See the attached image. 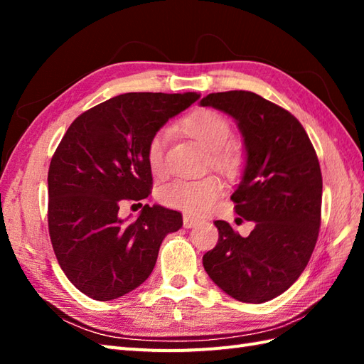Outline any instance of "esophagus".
<instances>
[{
  "mask_svg": "<svg viewBox=\"0 0 364 364\" xmlns=\"http://www.w3.org/2000/svg\"><path fill=\"white\" fill-rule=\"evenodd\" d=\"M197 223H198V219L191 218V215L184 214V218H183V225H184V228H192V227H196Z\"/></svg>",
  "mask_w": 364,
  "mask_h": 364,
  "instance_id": "1",
  "label": "esophagus"
}]
</instances>
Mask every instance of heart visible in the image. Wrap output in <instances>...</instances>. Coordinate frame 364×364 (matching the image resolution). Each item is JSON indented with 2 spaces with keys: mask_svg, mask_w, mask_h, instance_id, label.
<instances>
[{
  "mask_svg": "<svg viewBox=\"0 0 364 364\" xmlns=\"http://www.w3.org/2000/svg\"><path fill=\"white\" fill-rule=\"evenodd\" d=\"M181 129L202 144L211 154V166L227 176H236L244 164L242 150L233 142L230 122L214 109H200L181 120ZM168 133L166 129L153 134L146 145V162L151 172L161 176L166 170V146ZM222 194L219 178L208 175L197 180H173L158 192L162 205L188 214L200 215L210 211Z\"/></svg>",
  "mask_w": 364,
  "mask_h": 364,
  "instance_id": "b5f03b06",
  "label": "heart"
}]
</instances>
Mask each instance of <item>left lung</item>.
<instances>
[{
    "label": "left lung",
    "instance_id": "8db88e82",
    "mask_svg": "<svg viewBox=\"0 0 364 364\" xmlns=\"http://www.w3.org/2000/svg\"><path fill=\"white\" fill-rule=\"evenodd\" d=\"M202 106L231 115L247 151L242 180L231 196L236 213L255 228L242 237L215 220L219 241L203 267L228 296L262 304L280 296L304 272L321 227L322 173L301 123L253 92L206 95Z\"/></svg>",
    "mask_w": 364,
    "mask_h": 364
}]
</instances>
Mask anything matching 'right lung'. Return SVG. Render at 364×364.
Segmentation results:
<instances>
[{
  "mask_svg": "<svg viewBox=\"0 0 364 364\" xmlns=\"http://www.w3.org/2000/svg\"><path fill=\"white\" fill-rule=\"evenodd\" d=\"M198 98L114 97L76 117L58 145L48 170L50 237L60 269L86 296L112 300L136 289L156 264L162 239L181 228V213L164 206L145 205L129 223L119 210L149 197V141Z\"/></svg>",
  "mask_w": 364,
  "mask_h": 364,
  "instance_id": "add662e5",
  "label": "right lung"
}]
</instances>
